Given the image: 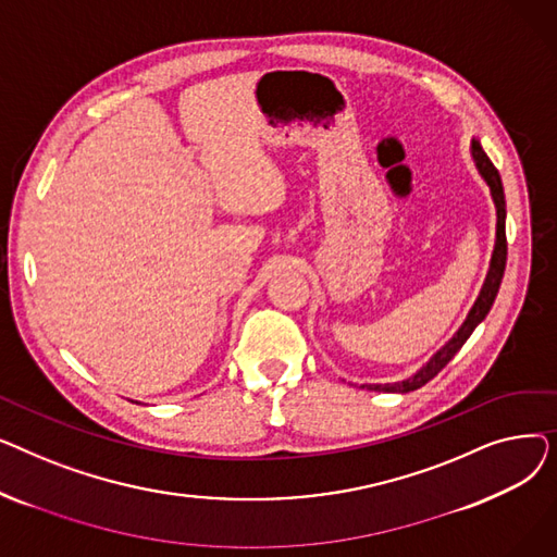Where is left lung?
<instances>
[{"instance_id":"8db88e82","label":"left lung","mask_w":557,"mask_h":557,"mask_svg":"<svg viewBox=\"0 0 557 557\" xmlns=\"http://www.w3.org/2000/svg\"><path fill=\"white\" fill-rule=\"evenodd\" d=\"M472 158L476 162V169L481 173V178L487 183L494 208H496V242H494V252H492V261H490V271L487 277L483 282L481 294L472 307V311L467 313L465 323L460 325V330L451 336L449 343H445L437 352L429 359L426 366H422L413 376L404 379V382L397 384H374L368 386L370 391H379V393H411L422 388L426 382L441 372L454 357L458 349L465 345V341L472 336V332L476 330V325L487 315V311L492 309V302L499 294V286L504 280V271H506V255H508V244H506V198H504V185H502V175L499 171L494 169V164L490 162V158L485 156L483 146L479 139H472Z\"/></svg>"}]
</instances>
